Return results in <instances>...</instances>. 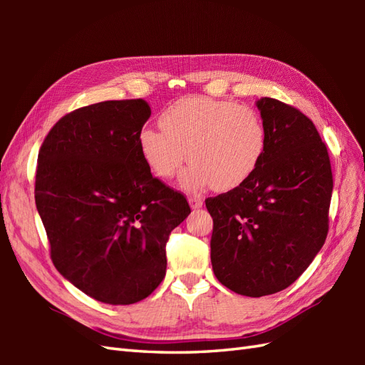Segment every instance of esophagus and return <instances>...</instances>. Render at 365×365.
<instances>
[{
  "mask_svg": "<svg viewBox=\"0 0 365 365\" xmlns=\"http://www.w3.org/2000/svg\"><path fill=\"white\" fill-rule=\"evenodd\" d=\"M190 205H191V208H200L202 207V204H204V200H202V197H199V196H191L190 199Z\"/></svg>",
  "mask_w": 365,
  "mask_h": 365,
  "instance_id": "obj_1",
  "label": "esophagus"
}]
</instances>
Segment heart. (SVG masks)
<instances>
[{
	"label": "heart",
	"mask_w": 365,
	"mask_h": 365,
	"mask_svg": "<svg viewBox=\"0 0 365 365\" xmlns=\"http://www.w3.org/2000/svg\"><path fill=\"white\" fill-rule=\"evenodd\" d=\"M160 130L144 127L138 150L150 173L170 180L187 160L182 187L200 191L212 185L230 191L250 180L265 157L268 133L251 106L210 97H185L160 114Z\"/></svg>",
	"instance_id": "1"
}]
</instances>
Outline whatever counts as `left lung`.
I'll return each mask as SVG.
<instances>
[{"label":"left lung","instance_id":"8db88e82","mask_svg":"<svg viewBox=\"0 0 365 365\" xmlns=\"http://www.w3.org/2000/svg\"><path fill=\"white\" fill-rule=\"evenodd\" d=\"M268 144L238 188L207 197L213 218L212 265L227 289L259 298L292 285L328 235L332 173L327 144L297 108L257 102Z\"/></svg>","mask_w":365,"mask_h":365}]
</instances>
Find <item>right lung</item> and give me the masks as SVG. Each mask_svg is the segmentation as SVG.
<instances>
[{"instance_id":"add662e5","label":"right lung","mask_w":365,"mask_h":365,"mask_svg":"<svg viewBox=\"0 0 365 365\" xmlns=\"http://www.w3.org/2000/svg\"><path fill=\"white\" fill-rule=\"evenodd\" d=\"M143 98L108 100L61 118L37 157L36 207L54 267L91 298L133 304L166 274V243L191 213L138 150Z\"/></svg>"}]
</instances>
